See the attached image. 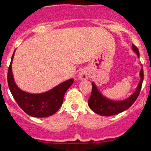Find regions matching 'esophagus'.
Instances as JSON below:
<instances>
[{
  "label": "esophagus",
  "instance_id": "obj_1",
  "mask_svg": "<svg viewBox=\"0 0 151 151\" xmlns=\"http://www.w3.org/2000/svg\"><path fill=\"white\" fill-rule=\"evenodd\" d=\"M78 76H79V78H80L81 80H87L88 77V73L86 70L85 69L81 70V71H80V73H79Z\"/></svg>",
  "mask_w": 151,
  "mask_h": 151
}]
</instances>
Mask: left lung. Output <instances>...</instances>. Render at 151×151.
Masks as SVG:
<instances>
[{"mask_svg": "<svg viewBox=\"0 0 151 151\" xmlns=\"http://www.w3.org/2000/svg\"><path fill=\"white\" fill-rule=\"evenodd\" d=\"M132 50L134 52L137 53L139 57V50L133 44H132ZM139 76H140V82L137 87L135 92L130 97L122 101H113V100L109 99L104 97L99 91L95 83H92V92L88 101L89 107L94 112L102 116H111V115H116L128 109L134 103L140 93L143 77H144L142 68L140 70Z\"/></svg>", "mask_w": 151, "mask_h": 151, "instance_id": "8db88e82", "label": "left lung"}]
</instances>
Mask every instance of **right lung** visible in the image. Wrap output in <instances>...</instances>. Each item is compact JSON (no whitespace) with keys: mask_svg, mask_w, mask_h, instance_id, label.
Listing matches in <instances>:
<instances>
[{"mask_svg":"<svg viewBox=\"0 0 151 151\" xmlns=\"http://www.w3.org/2000/svg\"><path fill=\"white\" fill-rule=\"evenodd\" d=\"M15 50L8 69V85L9 90L19 107L28 115L35 118H45L55 113L63 104L65 93L74 83L73 79L60 83L52 89L42 93H29L17 87L14 80L12 64Z\"/></svg>","mask_w":151,"mask_h":151,"instance_id":"obj_1","label":"right lung"}]
</instances>
